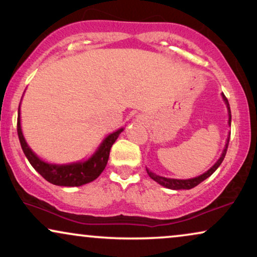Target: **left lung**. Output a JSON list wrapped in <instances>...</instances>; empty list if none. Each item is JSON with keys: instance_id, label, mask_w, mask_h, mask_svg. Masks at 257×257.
I'll use <instances>...</instances> for the list:
<instances>
[{"instance_id": "obj_1", "label": "left lung", "mask_w": 257, "mask_h": 257, "mask_svg": "<svg viewBox=\"0 0 257 257\" xmlns=\"http://www.w3.org/2000/svg\"><path fill=\"white\" fill-rule=\"evenodd\" d=\"M221 96H222V99L224 101V104H226L227 106V111H228V125L230 126V122H231V113H230V107H229V103H228L226 96H224L223 93H221ZM229 137H230V132L228 133V137H227V140H226V145H224V149L222 151V153H221V156L219 159L215 164L213 165L212 167L209 168L208 171H206L205 173H202L201 175H199V177H195V178H191V179H173V178H166V177H161L159 174H156L153 173L152 171H150L149 168L146 167V171H147V174L150 175L151 179H153L154 181L158 182V184L164 186V187L166 188H170V189H174V191H178V189H191L193 187H195V186H198L199 184H201L203 180H206L207 178H209L210 175H212L214 172L217 170V167L220 166L221 163H222L223 159H224V156H226L227 153V149H228V144H229Z\"/></svg>"}]
</instances>
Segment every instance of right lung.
I'll return each mask as SVG.
<instances>
[{
  "label": "right lung",
  "mask_w": 257,
  "mask_h": 257,
  "mask_svg": "<svg viewBox=\"0 0 257 257\" xmlns=\"http://www.w3.org/2000/svg\"><path fill=\"white\" fill-rule=\"evenodd\" d=\"M23 97V96H22ZM124 131V127L110 133L103 139L93 154L85 160L75 161L69 164H51L41 159L30 146L28 145L23 136L22 125H21V103L19 106V119H17V133L21 146L27 159L29 160L35 170L43 177L45 180L56 186H65V187H78L96 180L106 167L110 150L119 135Z\"/></svg>",
  "instance_id": "obj_1"
}]
</instances>
